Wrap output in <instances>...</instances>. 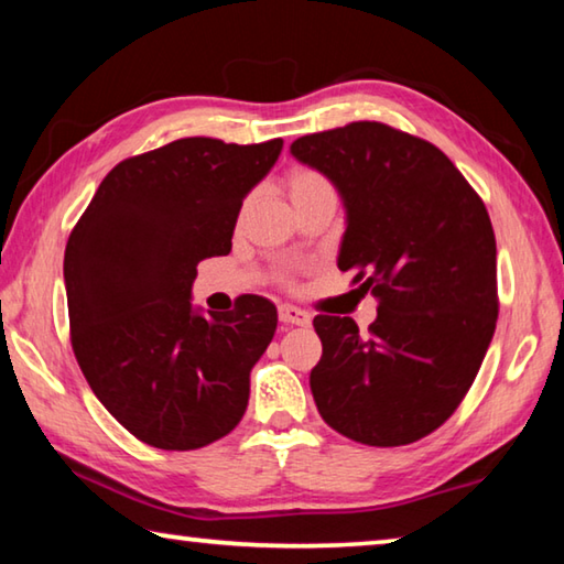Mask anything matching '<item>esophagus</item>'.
Segmentation results:
<instances>
[{"instance_id":"1","label":"esophagus","mask_w":564,"mask_h":564,"mask_svg":"<svg viewBox=\"0 0 564 564\" xmlns=\"http://www.w3.org/2000/svg\"><path fill=\"white\" fill-rule=\"evenodd\" d=\"M279 318H281L283 326H308L311 313L295 308V305L283 303L281 308H279Z\"/></svg>"}]
</instances>
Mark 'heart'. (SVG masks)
<instances>
[{
  "label": "heart",
  "mask_w": 564,
  "mask_h": 564,
  "mask_svg": "<svg viewBox=\"0 0 564 564\" xmlns=\"http://www.w3.org/2000/svg\"><path fill=\"white\" fill-rule=\"evenodd\" d=\"M285 186H289V196L293 206L305 202V198L311 196H318V194H326V191H333L328 178L318 174V171H313L308 166H295L289 171V176H285ZM246 212V208H243Z\"/></svg>",
  "instance_id": "1"
}]
</instances>
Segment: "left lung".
Here are the masks:
<instances>
[{
  "mask_svg": "<svg viewBox=\"0 0 564 564\" xmlns=\"http://www.w3.org/2000/svg\"><path fill=\"white\" fill-rule=\"evenodd\" d=\"M346 206L338 269L378 299L366 336L316 316L311 393L326 423L376 447L415 443L455 413L498 321V248L482 198L431 141L380 121L295 139Z\"/></svg>",
  "mask_w": 564,
  "mask_h": 564,
  "instance_id": "left-lung-1",
  "label": "left lung"
}]
</instances>
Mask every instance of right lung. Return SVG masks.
Listing matches in <instances>:
<instances>
[{
  "label": "right lung",
  "instance_id": "obj_1",
  "mask_svg": "<svg viewBox=\"0 0 564 564\" xmlns=\"http://www.w3.org/2000/svg\"><path fill=\"white\" fill-rule=\"evenodd\" d=\"M283 139L191 137L123 159L64 251L72 348L101 405L161 451H196L243 417L251 368L279 323L271 301L204 316L191 305L198 261L231 251L243 198Z\"/></svg>",
  "mask_w": 564,
  "mask_h": 564
}]
</instances>
